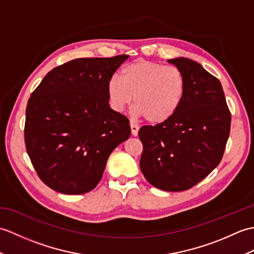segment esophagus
<instances>
[{
	"label": "esophagus",
	"instance_id": "1",
	"mask_svg": "<svg viewBox=\"0 0 254 254\" xmlns=\"http://www.w3.org/2000/svg\"><path fill=\"white\" fill-rule=\"evenodd\" d=\"M130 127H131V132H132V135L133 136H136L137 134H138V126L137 124H135L134 122H132L131 121V123H130Z\"/></svg>",
	"mask_w": 254,
	"mask_h": 254
}]
</instances>
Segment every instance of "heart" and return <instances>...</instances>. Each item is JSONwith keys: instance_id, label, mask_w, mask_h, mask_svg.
<instances>
[{"instance_id": "heart-1", "label": "heart", "mask_w": 254, "mask_h": 254, "mask_svg": "<svg viewBox=\"0 0 254 254\" xmlns=\"http://www.w3.org/2000/svg\"><path fill=\"white\" fill-rule=\"evenodd\" d=\"M187 79L175 65L137 60L123 66L120 78L111 76L107 94L113 110L121 112L133 101L135 112L150 123H163L175 115L182 104Z\"/></svg>"}]
</instances>
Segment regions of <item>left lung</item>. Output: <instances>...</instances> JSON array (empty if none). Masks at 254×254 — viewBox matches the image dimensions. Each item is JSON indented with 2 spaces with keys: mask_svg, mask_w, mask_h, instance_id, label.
<instances>
[{
  "mask_svg": "<svg viewBox=\"0 0 254 254\" xmlns=\"http://www.w3.org/2000/svg\"><path fill=\"white\" fill-rule=\"evenodd\" d=\"M168 62L185 73L186 95L169 120L139 128V167L155 188L179 192L197 185L218 166L231 115L222 84L201 64L187 58Z\"/></svg>",
  "mask_w": 254,
  "mask_h": 254,
  "instance_id": "left-lung-1",
  "label": "left lung"
}]
</instances>
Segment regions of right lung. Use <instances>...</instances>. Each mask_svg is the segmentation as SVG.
<instances>
[{
	"label": "right lung",
	"instance_id": "right-lung-1",
	"mask_svg": "<svg viewBox=\"0 0 254 254\" xmlns=\"http://www.w3.org/2000/svg\"><path fill=\"white\" fill-rule=\"evenodd\" d=\"M128 56L75 59L48 73L26 108L25 145L41 181L63 194L98 185L112 150L131 135L107 83Z\"/></svg>",
	"mask_w": 254,
	"mask_h": 254
}]
</instances>
